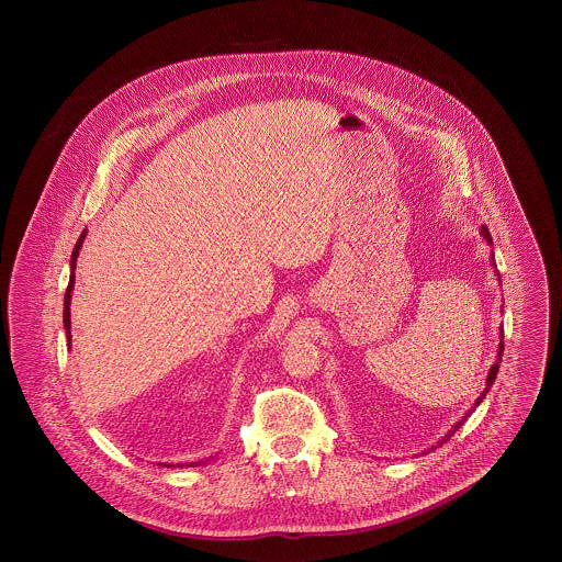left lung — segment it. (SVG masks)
I'll return each mask as SVG.
<instances>
[{
	"label": "left lung",
	"mask_w": 562,
	"mask_h": 562,
	"mask_svg": "<svg viewBox=\"0 0 562 562\" xmlns=\"http://www.w3.org/2000/svg\"><path fill=\"white\" fill-rule=\"evenodd\" d=\"M481 232H482V236H484V238H486V241H488V244H491V234H488V229H486V227H482ZM497 277H499V272H497ZM502 337H504V330H502ZM502 352H504V341H499V352H497V361H495V363H493V368H491V370H488V379H486V387H484V392H482L481 396H479V401H476V406H479V404H481V402L484 401V396H486V394H488V390H491V385H493V381H495V376H497V370H499V361H502ZM472 411H474V408H472ZM472 411H470V413H472ZM465 417H470V415H465ZM465 417H463V419H461V422H459V424H457V426H454V430H452V432H450V435H448V437H446V439H450V437H452V435H454V432H457V430H459V426H461V424H463V422H465Z\"/></svg>",
	"instance_id": "obj_1"
}]
</instances>
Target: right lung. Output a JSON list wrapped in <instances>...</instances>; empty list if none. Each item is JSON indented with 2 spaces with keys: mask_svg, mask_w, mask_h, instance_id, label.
<instances>
[{
  "mask_svg": "<svg viewBox=\"0 0 562 562\" xmlns=\"http://www.w3.org/2000/svg\"><path fill=\"white\" fill-rule=\"evenodd\" d=\"M86 238V232L81 234L80 240L74 248V255H71V279H69V288H67V294H65V328H67V339L71 341V312H69V305H71V292H74V283H76V261H78V255H80L81 241ZM183 468V465H179Z\"/></svg>",
  "mask_w": 562,
  "mask_h": 562,
  "instance_id": "add662e5",
  "label": "right lung"
}]
</instances>
